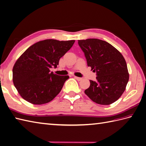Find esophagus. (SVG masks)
Here are the masks:
<instances>
[{"mask_svg": "<svg viewBox=\"0 0 146 146\" xmlns=\"http://www.w3.org/2000/svg\"><path fill=\"white\" fill-rule=\"evenodd\" d=\"M74 78H75V79H76L77 80H78V81H80V80H82V78L78 77H76V76H74Z\"/></svg>", "mask_w": 146, "mask_h": 146, "instance_id": "obj_1", "label": "esophagus"}]
</instances>
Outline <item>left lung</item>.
Returning <instances> with one entry per match:
<instances>
[{
	"label": "left lung",
	"mask_w": 146,
	"mask_h": 146,
	"mask_svg": "<svg viewBox=\"0 0 146 146\" xmlns=\"http://www.w3.org/2000/svg\"><path fill=\"white\" fill-rule=\"evenodd\" d=\"M88 66L97 73L95 81L85 90L91 100L100 105H110L118 100L126 89L129 73L121 52L108 42L90 38L78 40Z\"/></svg>",
	"instance_id": "left-lung-1"
}]
</instances>
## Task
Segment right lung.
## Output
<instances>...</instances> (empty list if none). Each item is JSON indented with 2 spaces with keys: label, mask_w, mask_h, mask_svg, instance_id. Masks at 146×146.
Listing matches in <instances>:
<instances>
[{
  "label": "right lung",
  "mask_w": 146,
  "mask_h": 146,
  "mask_svg": "<svg viewBox=\"0 0 146 146\" xmlns=\"http://www.w3.org/2000/svg\"><path fill=\"white\" fill-rule=\"evenodd\" d=\"M74 42L52 39L40 41L20 56L13 67V82L24 100L34 105H42L59 94L69 77L58 76L49 69L56 68L60 58Z\"/></svg>",
  "instance_id": "add662e5"
}]
</instances>
